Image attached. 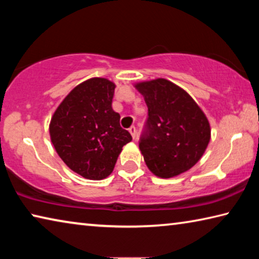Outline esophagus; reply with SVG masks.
<instances>
[{"label":"esophagus","mask_w":259,"mask_h":259,"mask_svg":"<svg viewBox=\"0 0 259 259\" xmlns=\"http://www.w3.org/2000/svg\"><path fill=\"white\" fill-rule=\"evenodd\" d=\"M129 133L131 134V136H133V138L135 139V138H136V136H137V129H136V126H135V125L130 126V128H129Z\"/></svg>","instance_id":"esophagus-1"}]
</instances>
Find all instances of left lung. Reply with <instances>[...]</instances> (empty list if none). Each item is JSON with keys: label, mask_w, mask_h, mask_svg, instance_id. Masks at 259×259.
Segmentation results:
<instances>
[{"label": "left lung", "mask_w": 259, "mask_h": 259, "mask_svg": "<svg viewBox=\"0 0 259 259\" xmlns=\"http://www.w3.org/2000/svg\"><path fill=\"white\" fill-rule=\"evenodd\" d=\"M148 108L139 140L147 168L171 178L196 164L210 142V124L202 109L181 87L165 78L135 85Z\"/></svg>", "instance_id": "left-lung-1"}]
</instances>
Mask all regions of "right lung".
Listing matches in <instances>:
<instances>
[{
  "label": "right lung",
  "instance_id": "obj_1",
  "mask_svg": "<svg viewBox=\"0 0 259 259\" xmlns=\"http://www.w3.org/2000/svg\"><path fill=\"white\" fill-rule=\"evenodd\" d=\"M114 90L107 78H89L74 88L51 117L56 152L69 169L91 181L108 177L122 147L133 139L112 108Z\"/></svg>",
  "mask_w": 259,
  "mask_h": 259
}]
</instances>
